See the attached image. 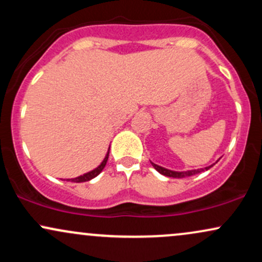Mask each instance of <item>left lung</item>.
Segmentation results:
<instances>
[{
    "mask_svg": "<svg viewBox=\"0 0 262 262\" xmlns=\"http://www.w3.org/2000/svg\"><path fill=\"white\" fill-rule=\"evenodd\" d=\"M151 165L154 166L155 170H158L159 172L161 173V175L164 176H167V177H175V179H182V177H186V176H192V175H196L198 172H202L204 170H208L210 167L213 166V165H210V166L206 167V169H200V170H189V171H182V172H177V171H172V170H167L165 169V167H161L159 166V165L154 164V162H151Z\"/></svg>",
    "mask_w": 262,
    "mask_h": 262,
    "instance_id": "obj_1",
    "label": "left lung"
}]
</instances>
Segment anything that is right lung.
<instances>
[{
	"label": "right lung",
	"instance_id": "obj_1",
	"mask_svg": "<svg viewBox=\"0 0 262 262\" xmlns=\"http://www.w3.org/2000/svg\"><path fill=\"white\" fill-rule=\"evenodd\" d=\"M108 155H110V151L107 152L106 158H104V159H103V161L101 162V165H100V166H98V167H96L95 170L90 171V172H87V173H85V175H82V176H79V177H76V179H71L70 181H71V182H86V181H90V180L95 179L96 176H97V175H100V173H101V171L104 169V166H106V164H107V160H108Z\"/></svg>",
	"mask_w": 262,
	"mask_h": 262
}]
</instances>
